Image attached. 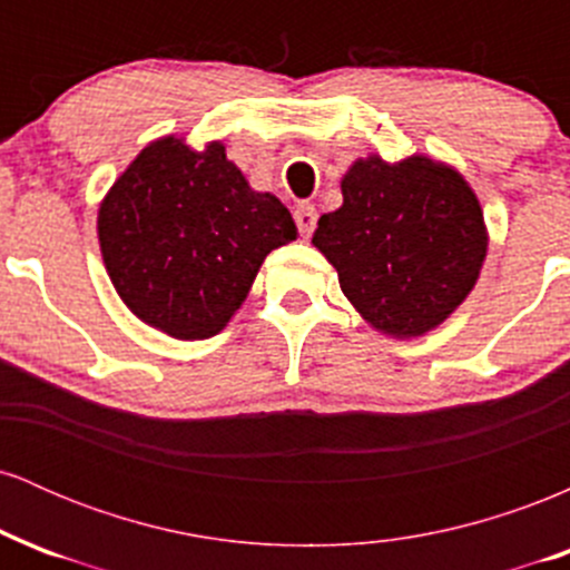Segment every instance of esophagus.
<instances>
[{
  "instance_id": "1",
  "label": "esophagus",
  "mask_w": 570,
  "mask_h": 570,
  "mask_svg": "<svg viewBox=\"0 0 570 570\" xmlns=\"http://www.w3.org/2000/svg\"><path fill=\"white\" fill-rule=\"evenodd\" d=\"M316 208L311 206V203H299L297 208H294V222H297V230L303 235H311L313 227H316Z\"/></svg>"
}]
</instances>
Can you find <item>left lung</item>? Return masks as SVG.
<instances>
[{
	"label": "left lung",
	"mask_w": 570,
	"mask_h": 570,
	"mask_svg": "<svg viewBox=\"0 0 570 570\" xmlns=\"http://www.w3.org/2000/svg\"><path fill=\"white\" fill-rule=\"evenodd\" d=\"M343 206L324 214L313 246L335 265L340 289L375 330L417 337L474 289L488 233L463 176L426 155L356 160Z\"/></svg>",
	"instance_id": "8db88e82"
}]
</instances>
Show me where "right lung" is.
Segmentation results:
<instances>
[{"label": "right lung", "instance_id": "obj_1", "mask_svg": "<svg viewBox=\"0 0 570 570\" xmlns=\"http://www.w3.org/2000/svg\"><path fill=\"white\" fill-rule=\"evenodd\" d=\"M297 238L276 195L254 193L219 141L203 153L166 136L144 147L98 208L117 294L176 340L214 337L273 248Z\"/></svg>", "mask_w": 570, "mask_h": 570}]
</instances>
